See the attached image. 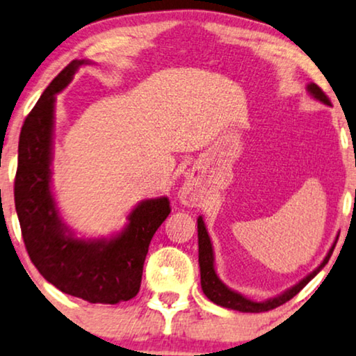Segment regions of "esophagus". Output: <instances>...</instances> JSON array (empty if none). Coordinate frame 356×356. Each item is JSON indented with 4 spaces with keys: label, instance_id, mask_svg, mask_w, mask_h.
Segmentation results:
<instances>
[{
    "label": "esophagus",
    "instance_id": "34e87169",
    "mask_svg": "<svg viewBox=\"0 0 356 356\" xmlns=\"http://www.w3.org/2000/svg\"><path fill=\"white\" fill-rule=\"evenodd\" d=\"M195 191H193V184H187L186 187H184L182 191V202L186 203V205H193L195 203Z\"/></svg>",
    "mask_w": 356,
    "mask_h": 356
}]
</instances>
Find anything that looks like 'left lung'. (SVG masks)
<instances>
[{
  "instance_id": "8db88e82",
  "label": "left lung",
  "mask_w": 356,
  "mask_h": 356,
  "mask_svg": "<svg viewBox=\"0 0 356 356\" xmlns=\"http://www.w3.org/2000/svg\"><path fill=\"white\" fill-rule=\"evenodd\" d=\"M307 91L317 101H321L325 106H330L329 97L325 96V92L317 86V84L311 83L307 84ZM198 264H200V278H202V290L205 293V296L208 300L215 302L218 306L227 307V309H234L239 312H264V311H270L275 309V307L285 305L286 301H290L293 296H296L302 288H305L307 283H309L312 278L316 277L317 273L321 272L322 268L325 267V264L329 262L330 255L334 252L335 244H332L329 252H327L325 259L322 260V264L317 267L314 272H311L307 277L302 278L300 283H296L295 286L288 288L286 291H283L282 295L270 298V300L265 301H252L249 298H245L243 295H239L238 291H233L231 288H227L225 283H222L218 275L215 272V257H213V248H211V241L210 236H208V231L205 227V222H203V218L198 216Z\"/></svg>"
}]
</instances>
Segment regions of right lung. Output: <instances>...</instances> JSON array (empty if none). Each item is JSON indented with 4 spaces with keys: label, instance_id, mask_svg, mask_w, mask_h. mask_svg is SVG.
I'll return each instance as SVG.
<instances>
[{
    "label": "right lung",
    "instance_id": "right-lung-1",
    "mask_svg": "<svg viewBox=\"0 0 356 356\" xmlns=\"http://www.w3.org/2000/svg\"><path fill=\"white\" fill-rule=\"evenodd\" d=\"M84 60H73L42 94L19 135L14 203L27 254L42 277L66 295L117 305L140 291L151 239L170 213L169 198L140 202L111 239H81L61 221L51 193L55 94L68 86Z\"/></svg>",
    "mask_w": 356,
    "mask_h": 356
}]
</instances>
